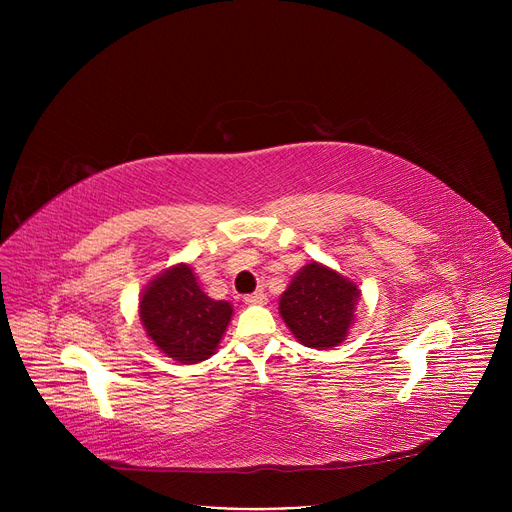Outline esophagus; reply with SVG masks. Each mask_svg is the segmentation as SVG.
<instances>
[{"label": "esophagus", "instance_id": "esophagus-1", "mask_svg": "<svg viewBox=\"0 0 512 512\" xmlns=\"http://www.w3.org/2000/svg\"><path fill=\"white\" fill-rule=\"evenodd\" d=\"M245 303H247V305H265V303H267V297H265L263 292H253V294H247Z\"/></svg>", "mask_w": 512, "mask_h": 512}]
</instances>
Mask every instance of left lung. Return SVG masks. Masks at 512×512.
<instances>
[{
  "instance_id": "left-lung-1",
  "label": "left lung",
  "mask_w": 512,
  "mask_h": 512,
  "mask_svg": "<svg viewBox=\"0 0 512 512\" xmlns=\"http://www.w3.org/2000/svg\"><path fill=\"white\" fill-rule=\"evenodd\" d=\"M359 297L355 282L311 261L284 290L280 315L301 344L326 351L346 338Z\"/></svg>"
}]
</instances>
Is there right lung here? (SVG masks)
<instances>
[{
	"mask_svg": "<svg viewBox=\"0 0 512 512\" xmlns=\"http://www.w3.org/2000/svg\"><path fill=\"white\" fill-rule=\"evenodd\" d=\"M139 315L147 336L161 353L191 365L218 351L232 319V305L207 297L193 267L178 263L147 284Z\"/></svg>",
	"mask_w": 512,
	"mask_h": 512,
	"instance_id": "add662e5",
	"label": "right lung"
}]
</instances>
